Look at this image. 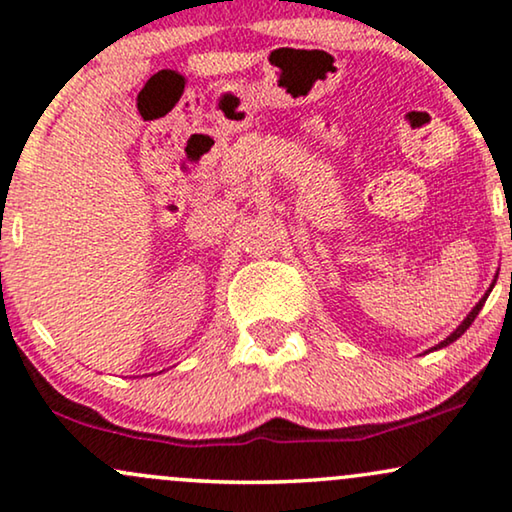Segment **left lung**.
<instances>
[{
	"label": "left lung",
	"mask_w": 512,
	"mask_h": 512,
	"mask_svg": "<svg viewBox=\"0 0 512 512\" xmlns=\"http://www.w3.org/2000/svg\"><path fill=\"white\" fill-rule=\"evenodd\" d=\"M487 296H489V293H485V298H482V300H480V303L473 307V310H471V314H468V317H466L464 321H461V324H459V328H457V331H454V333L450 335V338H445L443 342H440V345H438L436 349H440V347H447V345H450V342H454V340H457V338H461V335H464V333H466V328L473 324V321H475V317H478V312L482 310V305H485V300H487Z\"/></svg>",
	"instance_id": "left-lung-1"
}]
</instances>
